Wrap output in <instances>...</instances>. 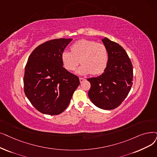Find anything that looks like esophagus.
Returning <instances> with one entry per match:
<instances>
[{
	"label": "esophagus",
	"instance_id": "esophagus-1",
	"mask_svg": "<svg viewBox=\"0 0 157 157\" xmlns=\"http://www.w3.org/2000/svg\"><path fill=\"white\" fill-rule=\"evenodd\" d=\"M85 79H84V78H79V81H80V83H83V81H85Z\"/></svg>",
	"mask_w": 157,
	"mask_h": 157
}]
</instances>
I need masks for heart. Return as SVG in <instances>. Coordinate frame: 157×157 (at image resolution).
<instances>
[{
	"instance_id": "b5f03b06",
	"label": "heart",
	"mask_w": 157,
	"mask_h": 157,
	"mask_svg": "<svg viewBox=\"0 0 157 157\" xmlns=\"http://www.w3.org/2000/svg\"><path fill=\"white\" fill-rule=\"evenodd\" d=\"M62 60L67 71L75 70L81 63L82 65L76 71L77 74L97 75L105 71L108 60V52L104 44L83 39L71 46V52L63 51Z\"/></svg>"
}]
</instances>
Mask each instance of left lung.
<instances>
[{"label":"left lung","mask_w":157,"mask_h":157,"mask_svg":"<svg viewBox=\"0 0 157 157\" xmlns=\"http://www.w3.org/2000/svg\"><path fill=\"white\" fill-rule=\"evenodd\" d=\"M108 52L104 72L87 80L90 83L88 95L92 103L103 110H113L124 100L133 81V66L125 50L107 38L102 39Z\"/></svg>","instance_id":"8db88e82"}]
</instances>
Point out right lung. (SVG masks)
I'll use <instances>...</instances> for the list:
<instances>
[{"instance_id": "right-lung-1", "label": "right lung", "mask_w": 157, "mask_h": 157, "mask_svg": "<svg viewBox=\"0 0 157 157\" xmlns=\"http://www.w3.org/2000/svg\"><path fill=\"white\" fill-rule=\"evenodd\" d=\"M72 38L52 40L29 56L24 77V92L40 112L58 115L69 106L79 85V78L63 67L62 54Z\"/></svg>"}]
</instances>
